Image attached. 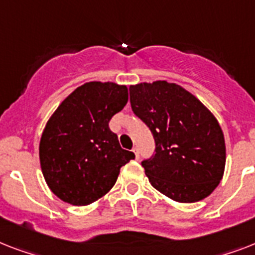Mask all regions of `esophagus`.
Segmentation results:
<instances>
[{
  "label": "esophagus",
  "instance_id": "esophagus-1",
  "mask_svg": "<svg viewBox=\"0 0 255 255\" xmlns=\"http://www.w3.org/2000/svg\"><path fill=\"white\" fill-rule=\"evenodd\" d=\"M132 152H133V153H135L136 159H139V157H140V152H139V148H137V147H133V149H132Z\"/></svg>",
  "mask_w": 255,
  "mask_h": 255
}]
</instances>
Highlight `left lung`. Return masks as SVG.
<instances>
[{"label":"left lung","mask_w":255,"mask_h":255,"mask_svg":"<svg viewBox=\"0 0 255 255\" xmlns=\"http://www.w3.org/2000/svg\"><path fill=\"white\" fill-rule=\"evenodd\" d=\"M132 111L155 137L156 153L141 165L151 185L182 204L208 197L224 176L226 147L216 116L176 83L129 87Z\"/></svg>","instance_id":"8db88e82"}]
</instances>
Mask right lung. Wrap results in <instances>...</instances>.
I'll return each instance as SVG.
<instances>
[{"label": "right lung", "instance_id": "right-lung-1", "mask_svg": "<svg viewBox=\"0 0 255 255\" xmlns=\"http://www.w3.org/2000/svg\"><path fill=\"white\" fill-rule=\"evenodd\" d=\"M127 102V86L88 82L50 116L39 141V161L46 184L62 201L77 206L95 202L115 185L120 168L135 159L108 127Z\"/></svg>", "mask_w": 255, "mask_h": 255}]
</instances>
